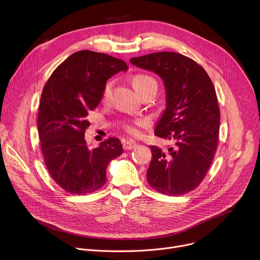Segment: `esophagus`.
Returning <instances> with one entry per match:
<instances>
[{"label":"esophagus","mask_w":260,"mask_h":260,"mask_svg":"<svg viewBox=\"0 0 260 260\" xmlns=\"http://www.w3.org/2000/svg\"><path fill=\"white\" fill-rule=\"evenodd\" d=\"M137 146V143L133 140H128V141H125L123 143V149L125 150H132L133 148H135Z\"/></svg>","instance_id":"esophagus-1"}]
</instances>
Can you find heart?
<instances>
[{
	"label": "heart",
	"instance_id": "heart-1",
	"mask_svg": "<svg viewBox=\"0 0 260 260\" xmlns=\"http://www.w3.org/2000/svg\"><path fill=\"white\" fill-rule=\"evenodd\" d=\"M133 86L137 90V92L141 95L146 91L149 90H157V81L154 77L147 75V74H137L132 79ZM113 87V81H109L103 92V99L108 100V98L111 94V91H112ZM147 124V121L145 119H138L135 122V125H127L126 131L129 135L132 136H138L139 135V129L137 126H145Z\"/></svg>",
	"mask_w": 260,
	"mask_h": 260
}]
</instances>
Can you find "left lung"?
Instances as JSON below:
<instances>
[{
  "instance_id": "8db88e82",
  "label": "left lung",
  "mask_w": 260,
  "mask_h": 260,
  "mask_svg": "<svg viewBox=\"0 0 260 260\" xmlns=\"http://www.w3.org/2000/svg\"><path fill=\"white\" fill-rule=\"evenodd\" d=\"M129 61L155 73L166 88V109L154 135L173 146L167 151L150 147L147 181L167 196L188 193L203 181L217 148L220 111L213 83L199 63L180 53L155 52Z\"/></svg>"
}]
</instances>
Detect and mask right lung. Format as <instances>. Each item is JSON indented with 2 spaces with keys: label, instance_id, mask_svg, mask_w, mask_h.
Masks as SVG:
<instances>
[{
  "label": "right lung",
  "instance_id": "1",
  "mask_svg": "<svg viewBox=\"0 0 260 260\" xmlns=\"http://www.w3.org/2000/svg\"><path fill=\"white\" fill-rule=\"evenodd\" d=\"M127 69L116 57L81 50L61 62L43 88L37 126L44 161L55 183L70 193L101 188L108 164L123 152L116 138L91 149L84 133L90 124L88 112L99 106L107 80Z\"/></svg>",
  "mask_w": 260,
  "mask_h": 260
}]
</instances>
